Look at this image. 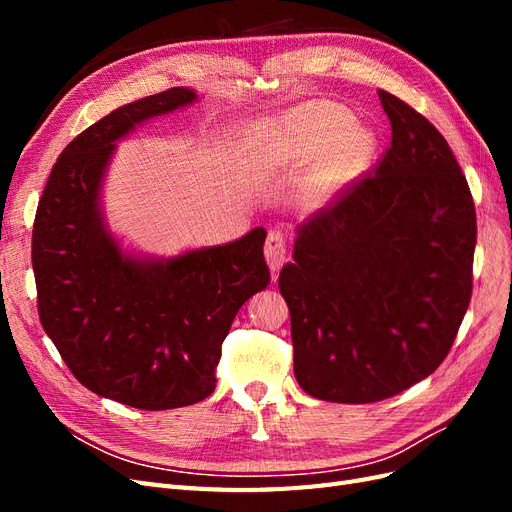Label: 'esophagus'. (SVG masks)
Instances as JSON below:
<instances>
[{
    "label": "esophagus",
    "mask_w": 512,
    "mask_h": 512,
    "mask_svg": "<svg viewBox=\"0 0 512 512\" xmlns=\"http://www.w3.org/2000/svg\"><path fill=\"white\" fill-rule=\"evenodd\" d=\"M265 258L269 269L275 273L277 269L282 267V262L286 260V241L280 235V232H269L267 241H265Z\"/></svg>",
    "instance_id": "34e87169"
}]
</instances>
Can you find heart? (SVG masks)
Instances as JSON below:
<instances>
[{
	"mask_svg": "<svg viewBox=\"0 0 512 512\" xmlns=\"http://www.w3.org/2000/svg\"><path fill=\"white\" fill-rule=\"evenodd\" d=\"M352 119L344 106L316 102L297 108L282 121H254L243 130L247 170L265 177L314 158L322 150L294 194L301 211L322 209L363 173L376 153L374 132Z\"/></svg>",
	"mask_w": 512,
	"mask_h": 512,
	"instance_id": "1",
	"label": "heart"
}]
</instances>
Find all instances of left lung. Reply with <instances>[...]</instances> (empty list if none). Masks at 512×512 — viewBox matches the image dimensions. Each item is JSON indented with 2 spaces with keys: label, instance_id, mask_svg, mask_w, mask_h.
Returning <instances> with one entry per match:
<instances>
[{
  "label": "left lung",
  "instance_id": "left-lung-1",
  "mask_svg": "<svg viewBox=\"0 0 512 512\" xmlns=\"http://www.w3.org/2000/svg\"><path fill=\"white\" fill-rule=\"evenodd\" d=\"M393 141L374 175L297 226L280 271L294 378L335 404L410 389L451 350L472 297L476 213L444 136L378 91Z\"/></svg>",
  "mask_w": 512,
  "mask_h": 512
}]
</instances>
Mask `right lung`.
I'll use <instances>...</instances> for the list:
<instances>
[{
  "mask_svg": "<svg viewBox=\"0 0 512 512\" xmlns=\"http://www.w3.org/2000/svg\"><path fill=\"white\" fill-rule=\"evenodd\" d=\"M198 102L188 87L123 104L61 151L32 239L40 322L74 378L141 410L203 401L241 305L265 290L262 226L222 245L158 256L123 245L104 213L117 143Z\"/></svg>",
  "mask_w": 512,
  "mask_h": 512,
  "instance_id": "1",
  "label": "right lung"
}]
</instances>
